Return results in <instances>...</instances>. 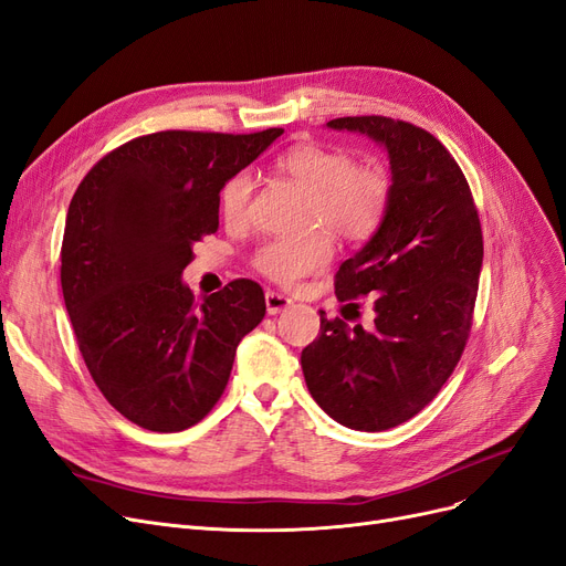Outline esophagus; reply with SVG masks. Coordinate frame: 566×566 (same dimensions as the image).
<instances>
[{"mask_svg": "<svg viewBox=\"0 0 566 566\" xmlns=\"http://www.w3.org/2000/svg\"><path fill=\"white\" fill-rule=\"evenodd\" d=\"M291 305H293V301L289 296H284V293L273 291V289L265 291V310H268V314H280L286 307H291Z\"/></svg>", "mask_w": 566, "mask_h": 566, "instance_id": "esophagus-1", "label": "esophagus"}]
</instances>
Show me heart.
<instances>
[{"label": "heart", "mask_w": 566, "mask_h": 566, "mask_svg": "<svg viewBox=\"0 0 566 566\" xmlns=\"http://www.w3.org/2000/svg\"><path fill=\"white\" fill-rule=\"evenodd\" d=\"M277 170L310 193L307 227L303 238H275L259 244L252 268L280 286H296L333 259V238L347 242L370 240L384 224L390 208V178L377 164H356L354 155L322 143L291 147L275 161ZM252 178L235 174L219 193V212L231 231L250 224Z\"/></svg>", "instance_id": "obj_1"}]
</instances>
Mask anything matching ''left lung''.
<instances>
[{
    "label": "left lung",
    "instance_id": "8db88e82",
    "mask_svg": "<svg viewBox=\"0 0 566 566\" xmlns=\"http://www.w3.org/2000/svg\"><path fill=\"white\" fill-rule=\"evenodd\" d=\"M328 127L386 147L392 196L381 229L335 275L347 310L358 314L356 301L373 298V331L322 312V333L301 363L331 419L381 432L430 405L464 352L483 263L481 219L458 161L430 132L384 115L337 117Z\"/></svg>",
    "mask_w": 566,
    "mask_h": 566
}]
</instances>
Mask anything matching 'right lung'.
I'll return each instance as SVG.
<instances>
[{
  "mask_svg": "<svg viewBox=\"0 0 566 566\" xmlns=\"http://www.w3.org/2000/svg\"><path fill=\"white\" fill-rule=\"evenodd\" d=\"M284 129L157 132L96 161L73 193L62 293L87 370L132 423L180 432L222 398L263 289L233 280L206 301L182 284L193 242L219 229V189Z\"/></svg>",
  "mask_w": 566,
  "mask_h": 566,
  "instance_id": "right-lung-1",
  "label": "right lung"
}]
</instances>
